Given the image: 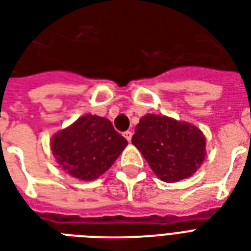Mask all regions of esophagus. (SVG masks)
I'll return each instance as SVG.
<instances>
[{
    "label": "esophagus",
    "instance_id": "1",
    "mask_svg": "<svg viewBox=\"0 0 251 251\" xmlns=\"http://www.w3.org/2000/svg\"><path fill=\"white\" fill-rule=\"evenodd\" d=\"M123 135H124V137L127 139V141H131L132 140V132L131 131H126Z\"/></svg>",
    "mask_w": 251,
    "mask_h": 251
}]
</instances>
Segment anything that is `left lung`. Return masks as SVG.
Masks as SVG:
<instances>
[{
	"mask_svg": "<svg viewBox=\"0 0 251 251\" xmlns=\"http://www.w3.org/2000/svg\"><path fill=\"white\" fill-rule=\"evenodd\" d=\"M132 144L165 182H178L192 176L204 161L205 139L201 131L166 116L141 118Z\"/></svg>",
	"mask_w": 251,
	"mask_h": 251,
	"instance_id": "obj_1",
	"label": "left lung"
}]
</instances>
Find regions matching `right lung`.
I'll return each instance as SVG.
<instances>
[{
	"mask_svg": "<svg viewBox=\"0 0 251 251\" xmlns=\"http://www.w3.org/2000/svg\"><path fill=\"white\" fill-rule=\"evenodd\" d=\"M127 144L110 120L85 115L57 132L51 147L63 170L78 179L93 180L111 168Z\"/></svg>",
	"mask_w": 251,
	"mask_h": 251,
	"instance_id": "1",
	"label": "right lung"
}]
</instances>
